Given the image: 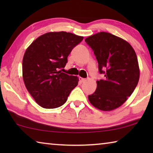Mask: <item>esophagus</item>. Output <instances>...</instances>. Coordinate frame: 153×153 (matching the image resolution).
Returning <instances> with one entry per match:
<instances>
[{"label":"esophagus","mask_w":153,"mask_h":153,"mask_svg":"<svg viewBox=\"0 0 153 153\" xmlns=\"http://www.w3.org/2000/svg\"><path fill=\"white\" fill-rule=\"evenodd\" d=\"M79 81H80V82H85L86 81V79H85V78H82V77H79Z\"/></svg>","instance_id":"obj_1"}]
</instances>
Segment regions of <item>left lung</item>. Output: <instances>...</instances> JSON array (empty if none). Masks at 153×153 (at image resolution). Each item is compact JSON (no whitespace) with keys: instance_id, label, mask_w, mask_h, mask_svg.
Wrapping results in <instances>:
<instances>
[{"instance_id":"1","label":"left lung","mask_w":153,"mask_h":153,"mask_svg":"<svg viewBox=\"0 0 153 153\" xmlns=\"http://www.w3.org/2000/svg\"><path fill=\"white\" fill-rule=\"evenodd\" d=\"M94 51L98 69L105 77L88 96L90 102L98 109L109 111L120 107L138 84L140 69L135 51L130 44L108 32H98L85 39Z\"/></svg>"}]
</instances>
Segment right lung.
Wrapping results in <instances>:
<instances>
[{
    "label": "right lung",
    "mask_w": 153,
    "mask_h": 153,
    "mask_svg": "<svg viewBox=\"0 0 153 153\" xmlns=\"http://www.w3.org/2000/svg\"><path fill=\"white\" fill-rule=\"evenodd\" d=\"M84 37L66 32H48L33 41L25 52L22 75L27 91L40 107L55 108L67 101L78 77L62 73L67 56Z\"/></svg>",
    "instance_id": "add662e5"
}]
</instances>
